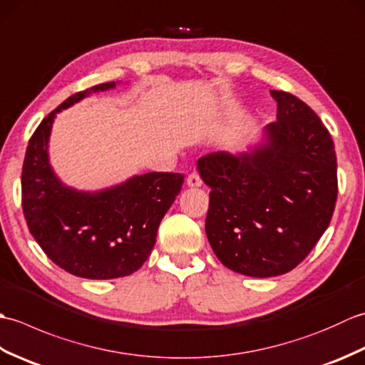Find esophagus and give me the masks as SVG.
Returning <instances> with one entry per match:
<instances>
[{
    "mask_svg": "<svg viewBox=\"0 0 365 365\" xmlns=\"http://www.w3.org/2000/svg\"><path fill=\"white\" fill-rule=\"evenodd\" d=\"M187 185L191 188H199L200 185H202V178H200V175L197 173H191L187 178Z\"/></svg>",
    "mask_w": 365,
    "mask_h": 365,
    "instance_id": "obj_1",
    "label": "esophagus"
}]
</instances>
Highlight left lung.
<instances>
[{"label": "left lung", "mask_w": 365, "mask_h": 365, "mask_svg": "<svg viewBox=\"0 0 365 365\" xmlns=\"http://www.w3.org/2000/svg\"><path fill=\"white\" fill-rule=\"evenodd\" d=\"M276 122L250 152L197 160L212 188L207 238L224 267L251 277L289 273L328 229L337 199L334 143L298 97L271 91Z\"/></svg>", "instance_id": "left-lung-1"}]
</instances>
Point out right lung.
<instances>
[{
    "mask_svg": "<svg viewBox=\"0 0 365 365\" xmlns=\"http://www.w3.org/2000/svg\"><path fill=\"white\" fill-rule=\"evenodd\" d=\"M113 88L114 81L76 92L46 115L29 139L21 170V205L31 235L46 257L84 279L123 277L141 268L185 178L147 173L92 192L59 180L48 158L54 118L92 92Z\"/></svg>",
    "mask_w": 365,
    "mask_h": 365,
    "instance_id": "1",
    "label": "right lung"
}]
</instances>
